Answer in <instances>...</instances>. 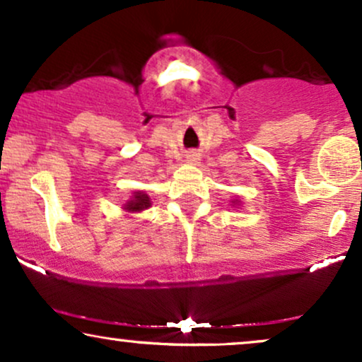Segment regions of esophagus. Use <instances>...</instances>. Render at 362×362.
Returning a JSON list of instances; mask_svg holds the SVG:
<instances>
[{"mask_svg":"<svg viewBox=\"0 0 362 362\" xmlns=\"http://www.w3.org/2000/svg\"><path fill=\"white\" fill-rule=\"evenodd\" d=\"M197 160H199L197 155H189V156H187V161H190V163H197Z\"/></svg>","mask_w":362,"mask_h":362,"instance_id":"1","label":"esophagus"}]
</instances>
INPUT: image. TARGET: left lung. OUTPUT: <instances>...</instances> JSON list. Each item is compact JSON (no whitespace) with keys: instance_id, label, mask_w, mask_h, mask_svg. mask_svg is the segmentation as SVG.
<instances>
[{"instance_id":"obj_1","label":"left lung","mask_w":362,"mask_h":362,"mask_svg":"<svg viewBox=\"0 0 362 362\" xmlns=\"http://www.w3.org/2000/svg\"><path fill=\"white\" fill-rule=\"evenodd\" d=\"M233 202H235V204H238V206H240V201H238V199H235Z\"/></svg>"}]
</instances>
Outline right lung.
I'll use <instances>...</instances> for the list:
<instances>
[{"instance_id":"right-lung-1","label":"right lung","mask_w":362,"mask_h":362,"mask_svg":"<svg viewBox=\"0 0 362 362\" xmlns=\"http://www.w3.org/2000/svg\"><path fill=\"white\" fill-rule=\"evenodd\" d=\"M151 207V199H149L148 194L141 192V190H136L132 192L131 199L122 206V209H126L127 213H141V211Z\"/></svg>"}]
</instances>
